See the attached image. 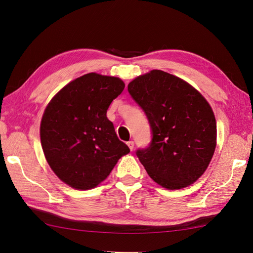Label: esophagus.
I'll use <instances>...</instances> for the list:
<instances>
[{"instance_id": "34e87169", "label": "esophagus", "mask_w": 253, "mask_h": 253, "mask_svg": "<svg viewBox=\"0 0 253 253\" xmlns=\"http://www.w3.org/2000/svg\"><path fill=\"white\" fill-rule=\"evenodd\" d=\"M127 147L129 148V150H131V151H133L134 150V141H128L127 142Z\"/></svg>"}]
</instances>
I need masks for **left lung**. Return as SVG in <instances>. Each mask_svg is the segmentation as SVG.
I'll list each match as a JSON object with an SVG mask.
<instances>
[{
  "mask_svg": "<svg viewBox=\"0 0 253 253\" xmlns=\"http://www.w3.org/2000/svg\"><path fill=\"white\" fill-rule=\"evenodd\" d=\"M127 90L151 126L150 145L136 152L150 177L169 190L195 182L216 147V121L208 101L188 82L159 70L135 78Z\"/></svg>",
  "mask_w": 253,
  "mask_h": 253,
  "instance_id": "8db88e82",
  "label": "left lung"
}]
</instances>
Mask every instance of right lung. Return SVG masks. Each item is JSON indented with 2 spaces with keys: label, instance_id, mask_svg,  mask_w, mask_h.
I'll list each match as a JSON object with an SVG mask.
<instances>
[{
  "label": "right lung",
  "instance_id": "1",
  "mask_svg": "<svg viewBox=\"0 0 253 253\" xmlns=\"http://www.w3.org/2000/svg\"><path fill=\"white\" fill-rule=\"evenodd\" d=\"M124 89L117 77L89 73L68 83L46 106L40 126L42 149L66 185L78 190L97 187L129 152L106 117Z\"/></svg>",
  "mask_w": 253,
  "mask_h": 253
}]
</instances>
